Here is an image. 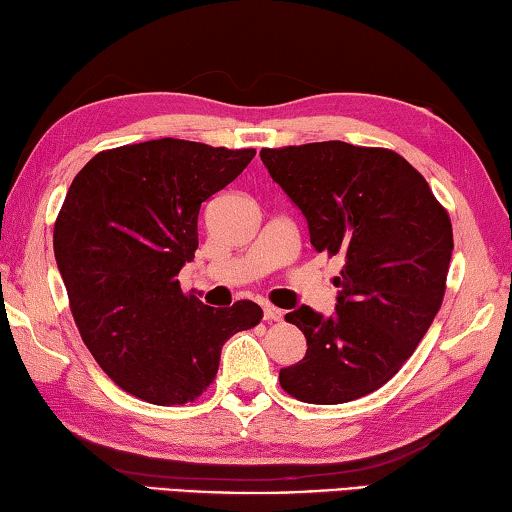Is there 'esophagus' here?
<instances>
[{
    "label": "esophagus",
    "mask_w": 512,
    "mask_h": 512,
    "mask_svg": "<svg viewBox=\"0 0 512 512\" xmlns=\"http://www.w3.org/2000/svg\"><path fill=\"white\" fill-rule=\"evenodd\" d=\"M283 315H285V312L281 308H276V306H265L263 308L265 321H283Z\"/></svg>",
    "instance_id": "1"
}]
</instances>
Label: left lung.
<instances>
[{
    "label": "left lung",
    "mask_w": 512,
    "mask_h": 512,
    "mask_svg": "<svg viewBox=\"0 0 512 512\" xmlns=\"http://www.w3.org/2000/svg\"><path fill=\"white\" fill-rule=\"evenodd\" d=\"M263 164L306 215L310 242L344 261L333 317L308 306L285 315L306 357L281 387L312 405H342L396 375L445 297L452 222L425 177L387 148L344 141L263 148Z\"/></svg>",
    "instance_id": "obj_1"
}]
</instances>
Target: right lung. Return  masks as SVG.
Here are the masks:
<instances>
[{
  "mask_svg": "<svg viewBox=\"0 0 512 512\" xmlns=\"http://www.w3.org/2000/svg\"><path fill=\"white\" fill-rule=\"evenodd\" d=\"M254 148L155 139L98 152L71 182L53 254L85 346L116 387L150 405H186L215 380L224 342L261 324L254 301L211 308L184 294L202 202Z\"/></svg>",
  "mask_w": 512,
  "mask_h": 512,
  "instance_id": "obj_1",
  "label": "right lung"
}]
</instances>
